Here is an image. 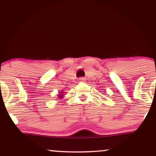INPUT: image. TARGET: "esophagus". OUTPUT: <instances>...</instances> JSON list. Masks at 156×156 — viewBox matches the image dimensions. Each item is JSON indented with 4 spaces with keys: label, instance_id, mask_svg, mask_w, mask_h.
<instances>
[{
    "label": "esophagus",
    "instance_id": "34e87169",
    "mask_svg": "<svg viewBox=\"0 0 156 156\" xmlns=\"http://www.w3.org/2000/svg\"><path fill=\"white\" fill-rule=\"evenodd\" d=\"M79 80H80V81H83V80H84V78H80Z\"/></svg>",
    "mask_w": 156,
    "mask_h": 156
}]
</instances>
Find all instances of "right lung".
<instances>
[{
  "mask_svg": "<svg viewBox=\"0 0 156 156\" xmlns=\"http://www.w3.org/2000/svg\"><path fill=\"white\" fill-rule=\"evenodd\" d=\"M61 93H63V92H60V94H59V96H59L58 98H62V97H63V95H62Z\"/></svg>",
  "mask_w": 156,
  "mask_h": 156,
  "instance_id": "1",
  "label": "right lung"
}]
</instances>
